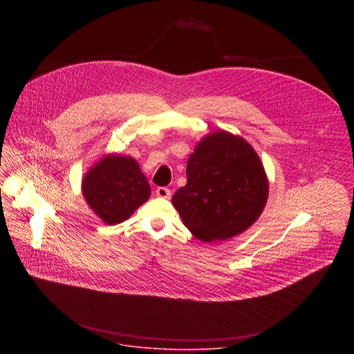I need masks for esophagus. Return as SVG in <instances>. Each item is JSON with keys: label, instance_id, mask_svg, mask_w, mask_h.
Segmentation results:
<instances>
[{"label": "esophagus", "instance_id": "esophagus-1", "mask_svg": "<svg viewBox=\"0 0 354 354\" xmlns=\"http://www.w3.org/2000/svg\"><path fill=\"white\" fill-rule=\"evenodd\" d=\"M155 194H156V196H158V198H162V199H170V195H171L170 189H169V188H165V187H159V188H156Z\"/></svg>", "mask_w": 354, "mask_h": 354}]
</instances>
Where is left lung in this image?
<instances>
[{"mask_svg": "<svg viewBox=\"0 0 354 354\" xmlns=\"http://www.w3.org/2000/svg\"><path fill=\"white\" fill-rule=\"evenodd\" d=\"M187 177V185L171 203L184 225L204 243L247 230L267 201L268 183L257 153L229 132L203 139L188 159Z\"/></svg>", "mask_w": 354, "mask_h": 354, "instance_id": "left-lung-1", "label": "left lung"}]
</instances>
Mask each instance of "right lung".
<instances>
[{
    "label": "right lung",
    "mask_w": 354,
    "mask_h": 354,
    "mask_svg": "<svg viewBox=\"0 0 354 354\" xmlns=\"http://www.w3.org/2000/svg\"><path fill=\"white\" fill-rule=\"evenodd\" d=\"M150 194L147 178L129 156H106L83 180L86 201L107 225L128 219Z\"/></svg>",
    "instance_id": "right-lung-1"
}]
</instances>
